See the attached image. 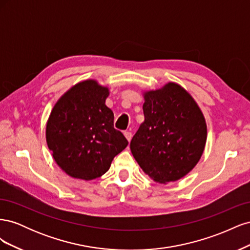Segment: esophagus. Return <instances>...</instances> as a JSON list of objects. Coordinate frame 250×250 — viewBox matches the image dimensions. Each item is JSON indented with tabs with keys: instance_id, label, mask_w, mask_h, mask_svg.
<instances>
[{
	"instance_id": "1",
	"label": "esophagus",
	"mask_w": 250,
	"mask_h": 250,
	"mask_svg": "<svg viewBox=\"0 0 250 250\" xmlns=\"http://www.w3.org/2000/svg\"><path fill=\"white\" fill-rule=\"evenodd\" d=\"M124 135H125V138L127 139V141H128V142H130V141H131L132 133H131L130 131H125V132H124Z\"/></svg>"
}]
</instances>
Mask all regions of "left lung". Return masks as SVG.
Listing matches in <instances>:
<instances>
[{"mask_svg":"<svg viewBox=\"0 0 250 250\" xmlns=\"http://www.w3.org/2000/svg\"><path fill=\"white\" fill-rule=\"evenodd\" d=\"M143 95L145 120L130 142L131 153L156 183L176 181L200 160L208 137L206 119L194 98L175 82Z\"/></svg>","mask_w":250,"mask_h":250,"instance_id":"8db88e82","label":"left lung"}]
</instances>
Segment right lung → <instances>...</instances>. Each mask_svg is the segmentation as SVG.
Here are the masks:
<instances>
[{
    "instance_id": "1",
    "label": "right lung",
    "mask_w": 250,
    "mask_h": 250,
    "mask_svg": "<svg viewBox=\"0 0 250 250\" xmlns=\"http://www.w3.org/2000/svg\"><path fill=\"white\" fill-rule=\"evenodd\" d=\"M109 88L94 79L65 92L53 107L46 126L52 156L67 175L92 180L102 176L128 141L113 128V112L105 104Z\"/></svg>"
}]
</instances>
